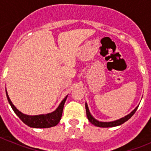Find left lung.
Instances as JSON below:
<instances>
[{
    "label": "left lung",
    "mask_w": 151,
    "mask_h": 151,
    "mask_svg": "<svg viewBox=\"0 0 151 151\" xmlns=\"http://www.w3.org/2000/svg\"><path fill=\"white\" fill-rule=\"evenodd\" d=\"M138 106L134 109L132 112L131 113H129V115H127L126 116L123 117V118L120 119H118V120L113 121V122H99V121L96 120L94 117L91 115L90 112H89L88 107L87 104H85V109H86V114H87V117L88 119L89 122L91 124H93L95 126H97V127H102V128H108V127H114V126H117V125H122V123H124L125 122L128 121L131 117L134 114V113L136 112L137 109H138Z\"/></svg>",
    "instance_id": "obj_1"
}]
</instances>
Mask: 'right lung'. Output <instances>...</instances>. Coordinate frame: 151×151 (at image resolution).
Segmentation results:
<instances>
[{
    "instance_id": "add662e5",
    "label": "right lung",
    "mask_w": 151,
    "mask_h": 151,
    "mask_svg": "<svg viewBox=\"0 0 151 151\" xmlns=\"http://www.w3.org/2000/svg\"><path fill=\"white\" fill-rule=\"evenodd\" d=\"M6 93V97L9 101V104L11 106L12 109L13 110L14 113L19 117L21 120L24 122V123L27 125L28 126L32 128H50L55 126L57 124L59 123L60 121L61 116H62L64 104L66 102V100L67 98L66 96L62 102L60 103V104L59 105L58 108L54 112L51 113H48L46 115H38V116H28L25 115L21 112L19 111L17 108L14 106V105L12 104L11 101H10V97L8 96L7 92Z\"/></svg>"
}]
</instances>
